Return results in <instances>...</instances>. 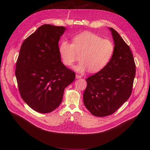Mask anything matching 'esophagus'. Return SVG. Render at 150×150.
Here are the masks:
<instances>
[{
  "instance_id": "esophagus-1",
  "label": "esophagus",
  "mask_w": 150,
  "mask_h": 150,
  "mask_svg": "<svg viewBox=\"0 0 150 150\" xmlns=\"http://www.w3.org/2000/svg\"><path fill=\"white\" fill-rule=\"evenodd\" d=\"M75 76H76V79H80V78H81V77H82L81 75H78V74H76Z\"/></svg>"
}]
</instances>
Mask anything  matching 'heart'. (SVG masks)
I'll return each instance as SVG.
<instances>
[{
  "instance_id": "heart-1",
  "label": "heart",
  "mask_w": 150,
  "mask_h": 150,
  "mask_svg": "<svg viewBox=\"0 0 150 150\" xmlns=\"http://www.w3.org/2000/svg\"><path fill=\"white\" fill-rule=\"evenodd\" d=\"M115 50L113 42L89 31L79 33L72 38V44L63 40L59 46V53L63 64L73 65L80 54L81 61L74 69L79 73L89 69L91 73L103 69L112 59Z\"/></svg>"
}]
</instances>
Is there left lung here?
<instances>
[{"label": "left lung", "instance_id": "obj_1", "mask_svg": "<svg viewBox=\"0 0 150 150\" xmlns=\"http://www.w3.org/2000/svg\"><path fill=\"white\" fill-rule=\"evenodd\" d=\"M109 29L115 44L113 56L103 69L86 79L83 94L85 106L98 117L112 115L129 98L136 72L129 46L116 30Z\"/></svg>", "mask_w": 150, "mask_h": 150}]
</instances>
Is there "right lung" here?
<instances>
[{
	"mask_svg": "<svg viewBox=\"0 0 150 150\" xmlns=\"http://www.w3.org/2000/svg\"><path fill=\"white\" fill-rule=\"evenodd\" d=\"M67 28L45 24L21 47L15 75L21 97L34 110L52 112L61 103L65 88L75 74L61 61L58 42Z\"/></svg>",
	"mask_w": 150,
	"mask_h": 150,
	"instance_id": "obj_1",
	"label": "right lung"
}]
</instances>
